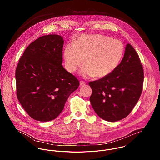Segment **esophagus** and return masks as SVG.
Here are the masks:
<instances>
[{
	"mask_svg": "<svg viewBox=\"0 0 160 160\" xmlns=\"http://www.w3.org/2000/svg\"><path fill=\"white\" fill-rule=\"evenodd\" d=\"M79 84H80V86H86V83L84 81H81L79 82Z\"/></svg>",
	"mask_w": 160,
	"mask_h": 160,
	"instance_id": "34e87169",
	"label": "esophagus"
}]
</instances>
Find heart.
<instances>
[{"label": "heart", "mask_w": 160, "mask_h": 160, "mask_svg": "<svg viewBox=\"0 0 160 160\" xmlns=\"http://www.w3.org/2000/svg\"><path fill=\"white\" fill-rule=\"evenodd\" d=\"M123 53L124 46L119 40L98 34H83L66 46L63 58L69 72H74L83 60L84 65L79 72L81 76L102 78L117 68Z\"/></svg>", "instance_id": "b5f03b06"}]
</instances>
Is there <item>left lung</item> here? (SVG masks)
I'll use <instances>...</instances> for the list:
<instances>
[{"mask_svg": "<svg viewBox=\"0 0 160 160\" xmlns=\"http://www.w3.org/2000/svg\"><path fill=\"white\" fill-rule=\"evenodd\" d=\"M143 69L136 51L126 44L122 60L106 77L90 82L92 107L102 119L115 122L131 113L140 97Z\"/></svg>", "mask_w": 160, "mask_h": 160, "instance_id": "8db88e82", "label": "left lung"}]
</instances>
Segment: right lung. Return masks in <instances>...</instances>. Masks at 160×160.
I'll return each mask as SVG.
<instances>
[{"mask_svg":"<svg viewBox=\"0 0 160 160\" xmlns=\"http://www.w3.org/2000/svg\"><path fill=\"white\" fill-rule=\"evenodd\" d=\"M63 44V38L57 34L38 38L26 48L16 69L17 98L35 120L55 119L79 86L62 66Z\"/></svg>","mask_w":160,"mask_h":160,"instance_id":"right-lung-1","label":"right lung"}]
</instances>
